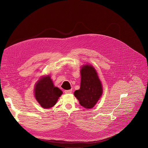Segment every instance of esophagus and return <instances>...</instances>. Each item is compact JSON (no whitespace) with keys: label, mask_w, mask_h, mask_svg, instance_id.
Segmentation results:
<instances>
[{"label":"esophagus","mask_w":148,"mask_h":148,"mask_svg":"<svg viewBox=\"0 0 148 148\" xmlns=\"http://www.w3.org/2000/svg\"><path fill=\"white\" fill-rule=\"evenodd\" d=\"M72 92V90L71 89V90H65V93L66 94H69V93H71Z\"/></svg>","instance_id":"1"}]
</instances>
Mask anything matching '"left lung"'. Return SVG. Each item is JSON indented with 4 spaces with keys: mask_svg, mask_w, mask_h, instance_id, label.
Wrapping results in <instances>:
<instances>
[{
    "mask_svg": "<svg viewBox=\"0 0 148 148\" xmlns=\"http://www.w3.org/2000/svg\"><path fill=\"white\" fill-rule=\"evenodd\" d=\"M80 89L74 92L80 104L89 109L93 108L103 94V87L95 68L91 65H83L80 69Z\"/></svg>",
    "mask_w": 148,
    "mask_h": 148,
    "instance_id": "left-lung-1",
    "label": "left lung"
}]
</instances>
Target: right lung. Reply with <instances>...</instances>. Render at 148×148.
<instances>
[{
	"mask_svg": "<svg viewBox=\"0 0 148 148\" xmlns=\"http://www.w3.org/2000/svg\"><path fill=\"white\" fill-rule=\"evenodd\" d=\"M62 94V90L54 86L49 75L42 76L35 85L36 99L44 108H49L55 106Z\"/></svg>",
	"mask_w": 148,
	"mask_h": 148,
	"instance_id": "obj_1",
	"label": "right lung"
}]
</instances>
